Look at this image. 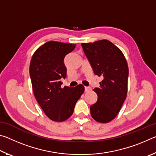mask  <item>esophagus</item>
Listing matches in <instances>:
<instances>
[{
    "mask_svg": "<svg viewBox=\"0 0 156 156\" xmlns=\"http://www.w3.org/2000/svg\"><path fill=\"white\" fill-rule=\"evenodd\" d=\"M84 90H85L86 92H87V91L91 90V88L89 87H84Z\"/></svg>",
    "mask_w": 156,
    "mask_h": 156,
    "instance_id": "34e87169",
    "label": "esophagus"
}]
</instances>
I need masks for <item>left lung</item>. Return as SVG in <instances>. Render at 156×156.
<instances>
[{
	"label": "left lung",
	"instance_id": "left-lung-1",
	"mask_svg": "<svg viewBox=\"0 0 156 156\" xmlns=\"http://www.w3.org/2000/svg\"><path fill=\"white\" fill-rule=\"evenodd\" d=\"M81 45L94 73L102 78L99 87L94 89L98 100L90 107L91 115L97 122L107 123L117 116L126 98L127 62L122 51L109 41L84 43Z\"/></svg>",
	"mask_w": 156,
	"mask_h": 156
}]
</instances>
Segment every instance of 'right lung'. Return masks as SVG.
Instances as JSON below:
<instances>
[{"label":"right lung","instance_id":"1","mask_svg":"<svg viewBox=\"0 0 156 156\" xmlns=\"http://www.w3.org/2000/svg\"><path fill=\"white\" fill-rule=\"evenodd\" d=\"M75 44L49 41L38 47L31 57L30 74L33 92L38 103L49 119L56 122L67 120L84 93L83 84L62 87L65 78L66 55L75 49Z\"/></svg>","mask_w":156,"mask_h":156}]
</instances>
